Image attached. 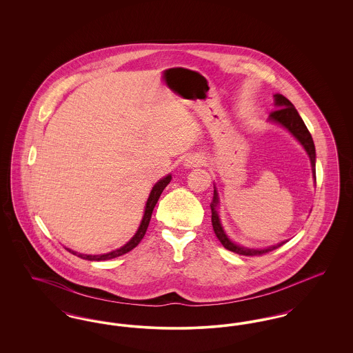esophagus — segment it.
Wrapping results in <instances>:
<instances>
[{
  "mask_svg": "<svg viewBox=\"0 0 353 353\" xmlns=\"http://www.w3.org/2000/svg\"><path fill=\"white\" fill-rule=\"evenodd\" d=\"M203 163V159L200 154H189L184 160L185 168H196L200 167Z\"/></svg>",
  "mask_w": 353,
  "mask_h": 353,
  "instance_id": "1",
  "label": "esophagus"
}]
</instances>
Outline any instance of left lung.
I'll return each instance as SVG.
<instances>
[{
	"label": "left lung",
	"instance_id": "left-lung-1",
	"mask_svg": "<svg viewBox=\"0 0 353 353\" xmlns=\"http://www.w3.org/2000/svg\"><path fill=\"white\" fill-rule=\"evenodd\" d=\"M274 104H275L276 110L270 114V123H275L278 125H282L285 130H287L299 141V144L302 145L304 151L307 152V154L310 157V163H311V168H312V177H314V181L316 183V169H315L316 152H315V144H314L312 136L308 132L304 121L301 118V115L298 114L294 104L288 101L285 97L281 95V94H275L274 95ZM219 205V192H217V188L214 185V196H213V201L210 203L212 225H213V230L217 235L219 242L222 243V246L225 249L235 252V254H239V255H249L250 256V255H261V254H265V252H272V250L281 248L283 243L287 242V241H282L281 243L268 246V248H263V249H254V248H248V246H242V245L235 243L229 238V235L226 234V232H225V229L221 223Z\"/></svg>",
	"mask_w": 353,
	"mask_h": 353
}]
</instances>
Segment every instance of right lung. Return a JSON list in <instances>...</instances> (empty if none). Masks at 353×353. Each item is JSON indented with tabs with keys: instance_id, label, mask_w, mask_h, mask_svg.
I'll list each match as a JSON object with an SVG mask.
<instances>
[{
	"instance_id": "obj_1",
	"label": "right lung",
	"mask_w": 353,
	"mask_h": 353,
	"mask_svg": "<svg viewBox=\"0 0 353 353\" xmlns=\"http://www.w3.org/2000/svg\"><path fill=\"white\" fill-rule=\"evenodd\" d=\"M170 180H172V174H167L165 177L160 179L156 184L153 185L151 193H150V197H148L147 203H145L144 216H143V219H141L140 226H139V229H137V232L134 233V236H132L125 245H123L121 248H119L117 250L105 252V254H98V255L82 254V252H74V250H71V249H68V252H71V254H74V255H77V256H79V258L87 259V261H107V259H112V258L120 256V255H123V254H125V252H131L134 248H136V246L140 243V241H141L143 236L145 235V232H147L148 225H150V221H151L153 208L156 206V203L159 201V199H160L163 190H164L165 186L170 183Z\"/></svg>"
}]
</instances>
